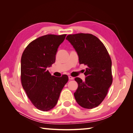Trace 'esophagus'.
I'll return each mask as SVG.
<instances>
[{
    "label": "esophagus",
    "instance_id": "obj_1",
    "mask_svg": "<svg viewBox=\"0 0 133 133\" xmlns=\"http://www.w3.org/2000/svg\"><path fill=\"white\" fill-rule=\"evenodd\" d=\"M69 79L70 80H73L74 79V77H72V76H69Z\"/></svg>",
    "mask_w": 133,
    "mask_h": 133
}]
</instances>
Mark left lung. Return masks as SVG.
I'll list each match as a JSON object with an SVG mask.
<instances>
[{"label":"left lung","instance_id":"8db88e82","mask_svg":"<svg viewBox=\"0 0 133 133\" xmlns=\"http://www.w3.org/2000/svg\"><path fill=\"white\" fill-rule=\"evenodd\" d=\"M66 39L77 53L79 63L87 66L84 82L79 77L75 79L78 84L75 99L81 107L93 109L104 100L112 84L111 58L103 43L93 35H69Z\"/></svg>","mask_w":133,"mask_h":133}]
</instances>
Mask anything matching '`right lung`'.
I'll use <instances>...</instances> for the list:
<instances>
[{
	"label": "right lung",
	"mask_w": 133,
	"mask_h": 133,
	"mask_svg": "<svg viewBox=\"0 0 133 133\" xmlns=\"http://www.w3.org/2000/svg\"><path fill=\"white\" fill-rule=\"evenodd\" d=\"M66 35H47L30 43L21 58V82L32 104L37 109L49 111L55 106L64 85L66 75L57 77L47 70L55 62L56 55Z\"/></svg>",
	"instance_id": "right-lung-1"
}]
</instances>
